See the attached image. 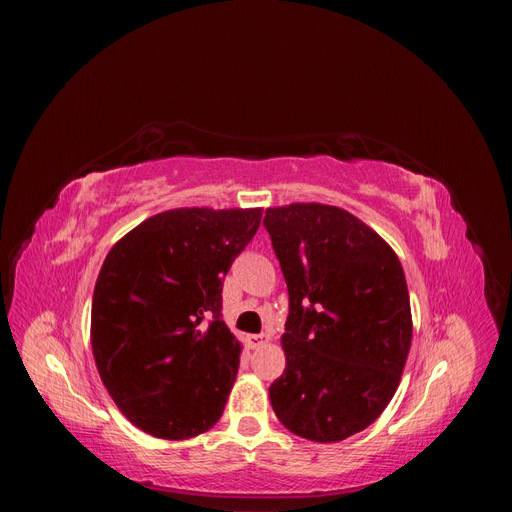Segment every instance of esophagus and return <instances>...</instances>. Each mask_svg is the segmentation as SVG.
<instances>
[{
    "mask_svg": "<svg viewBox=\"0 0 512 512\" xmlns=\"http://www.w3.org/2000/svg\"><path fill=\"white\" fill-rule=\"evenodd\" d=\"M267 342H269V335H265V333L247 335V346H250V348H260V346H265Z\"/></svg>",
    "mask_w": 512,
    "mask_h": 512,
    "instance_id": "obj_1",
    "label": "esophagus"
}]
</instances>
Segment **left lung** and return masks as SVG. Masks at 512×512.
I'll return each instance as SVG.
<instances>
[{
  "label": "left lung",
  "instance_id": "left-lung-1",
  "mask_svg": "<svg viewBox=\"0 0 512 512\" xmlns=\"http://www.w3.org/2000/svg\"><path fill=\"white\" fill-rule=\"evenodd\" d=\"M262 224L290 299L286 369L269 386L271 406L305 440H346L399 386L412 344L404 269L378 232L339 207H275Z\"/></svg>",
  "mask_w": 512,
  "mask_h": 512
}]
</instances>
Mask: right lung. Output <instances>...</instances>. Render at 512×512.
<instances>
[{
  "label": "right lung",
  "instance_id": "right-lung-1",
  "mask_svg": "<svg viewBox=\"0 0 512 512\" xmlns=\"http://www.w3.org/2000/svg\"><path fill=\"white\" fill-rule=\"evenodd\" d=\"M262 209H170L106 254L91 301V348L132 425L185 440L220 421L241 344L222 320V280Z\"/></svg>",
  "mask_w": 512,
  "mask_h": 512
}]
</instances>
